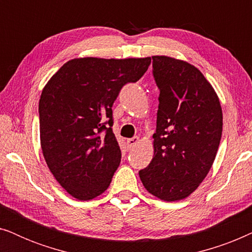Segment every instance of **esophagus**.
I'll use <instances>...</instances> for the list:
<instances>
[{
	"label": "esophagus",
	"mask_w": 252,
	"mask_h": 252,
	"mask_svg": "<svg viewBox=\"0 0 252 252\" xmlns=\"http://www.w3.org/2000/svg\"><path fill=\"white\" fill-rule=\"evenodd\" d=\"M126 143H127V147H128V149H132V148H134L140 143V139L139 137L134 136V137H132V139H127Z\"/></svg>",
	"instance_id": "34e87169"
}]
</instances>
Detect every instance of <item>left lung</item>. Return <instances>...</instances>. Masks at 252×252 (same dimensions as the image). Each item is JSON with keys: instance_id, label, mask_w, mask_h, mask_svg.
<instances>
[{"instance_id": "obj_1", "label": "left lung", "mask_w": 252, "mask_h": 252, "mask_svg": "<svg viewBox=\"0 0 252 252\" xmlns=\"http://www.w3.org/2000/svg\"><path fill=\"white\" fill-rule=\"evenodd\" d=\"M159 88L154 157L139 172L144 188L167 202L188 197L215 161L222 133L218 95L197 67L168 56H153Z\"/></svg>"}]
</instances>
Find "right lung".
<instances>
[{
	"label": "right lung",
	"mask_w": 252,
	"mask_h": 252,
	"mask_svg": "<svg viewBox=\"0 0 252 252\" xmlns=\"http://www.w3.org/2000/svg\"><path fill=\"white\" fill-rule=\"evenodd\" d=\"M151 58H74L47 82L39 101L40 141L49 170L71 196L104 192L122 159L111 128L120 89L136 82Z\"/></svg>",
	"instance_id": "1"
}]
</instances>
